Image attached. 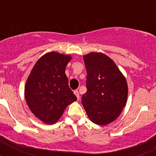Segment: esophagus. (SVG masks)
Masks as SVG:
<instances>
[{
	"mask_svg": "<svg viewBox=\"0 0 156 156\" xmlns=\"http://www.w3.org/2000/svg\"><path fill=\"white\" fill-rule=\"evenodd\" d=\"M74 94H75V95L76 96L77 99L79 100V99H80V94H79V92H78V90H74Z\"/></svg>",
	"mask_w": 156,
	"mask_h": 156,
	"instance_id": "esophagus-1",
	"label": "esophagus"
}]
</instances>
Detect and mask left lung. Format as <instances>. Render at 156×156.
<instances>
[{
    "mask_svg": "<svg viewBox=\"0 0 156 156\" xmlns=\"http://www.w3.org/2000/svg\"><path fill=\"white\" fill-rule=\"evenodd\" d=\"M87 70V92L82 104L89 119L98 125H107L120 115L127 99L125 77L116 65L102 53L83 56Z\"/></svg>",
    "mask_w": 156,
    "mask_h": 156,
    "instance_id": "8db88e82",
    "label": "left lung"
}]
</instances>
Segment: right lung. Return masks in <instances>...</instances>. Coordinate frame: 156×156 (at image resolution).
I'll return each mask as SVG.
<instances>
[{"mask_svg": "<svg viewBox=\"0 0 156 156\" xmlns=\"http://www.w3.org/2000/svg\"><path fill=\"white\" fill-rule=\"evenodd\" d=\"M70 60L69 55L55 51L43 55L25 86V98L30 111L48 124L55 123L67 105L77 100L65 73Z\"/></svg>", "mask_w": 156, "mask_h": 156, "instance_id": "add662e5", "label": "right lung"}]
</instances>
